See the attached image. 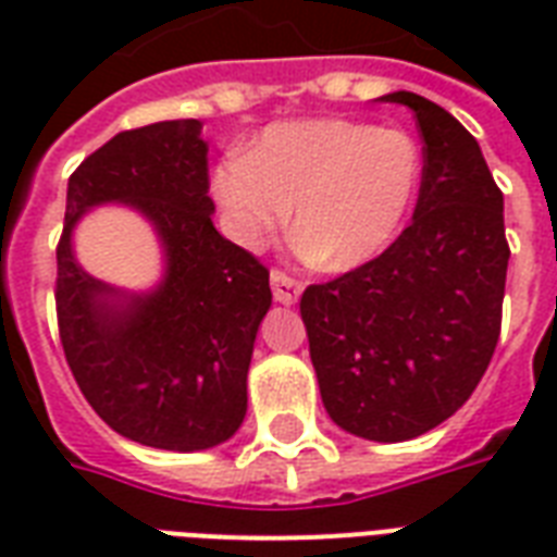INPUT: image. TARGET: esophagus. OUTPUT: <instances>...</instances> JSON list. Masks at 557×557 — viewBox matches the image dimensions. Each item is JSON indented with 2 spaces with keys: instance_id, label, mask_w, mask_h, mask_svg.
I'll list each match as a JSON object with an SVG mask.
<instances>
[{
  "instance_id": "1",
  "label": "esophagus",
  "mask_w": 557,
  "mask_h": 557,
  "mask_svg": "<svg viewBox=\"0 0 557 557\" xmlns=\"http://www.w3.org/2000/svg\"><path fill=\"white\" fill-rule=\"evenodd\" d=\"M300 283L295 277H288L286 271L274 269L271 271V292H274V300L283 306L297 304V297H300Z\"/></svg>"
}]
</instances>
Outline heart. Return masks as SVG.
<instances>
[{
	"instance_id": "1",
	"label": "heart",
	"mask_w": 557,
	"mask_h": 557,
	"mask_svg": "<svg viewBox=\"0 0 557 557\" xmlns=\"http://www.w3.org/2000/svg\"><path fill=\"white\" fill-rule=\"evenodd\" d=\"M419 147L401 129L347 117L265 126L248 152L213 168L219 222L236 245L260 248L292 219L297 251L356 269L396 236L419 187Z\"/></svg>"
}]
</instances>
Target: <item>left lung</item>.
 Segmentation results:
<instances>
[{
	"label": "left lung",
	"mask_w": 557,
	"mask_h": 557,
	"mask_svg": "<svg viewBox=\"0 0 557 557\" xmlns=\"http://www.w3.org/2000/svg\"><path fill=\"white\" fill-rule=\"evenodd\" d=\"M422 187L375 260L309 286L300 318L332 422L372 442L422 436L466 405L500 338L509 243L503 193L457 117L413 91Z\"/></svg>",
	"instance_id": "1"
}]
</instances>
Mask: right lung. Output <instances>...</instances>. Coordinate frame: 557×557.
<instances>
[{
	"label": "right lung",
	"mask_w": 557,
	"mask_h": 557,
	"mask_svg": "<svg viewBox=\"0 0 557 557\" xmlns=\"http://www.w3.org/2000/svg\"><path fill=\"white\" fill-rule=\"evenodd\" d=\"M201 121L117 133L69 178L57 245V323L95 413L161 450L231 440L248 410V367L271 306L269 271L213 227ZM129 203L160 234L165 277L135 296L73 260V225L98 203Z\"/></svg>",
	"instance_id": "obj_1"
}]
</instances>
